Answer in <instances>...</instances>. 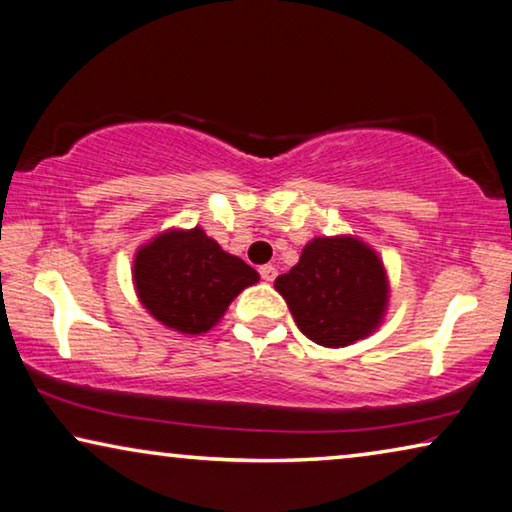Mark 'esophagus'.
<instances>
[{
  "instance_id": "1",
  "label": "esophagus",
  "mask_w": 512,
  "mask_h": 512,
  "mask_svg": "<svg viewBox=\"0 0 512 512\" xmlns=\"http://www.w3.org/2000/svg\"><path fill=\"white\" fill-rule=\"evenodd\" d=\"M258 272H261V277L265 279V281H274V277H277V268H274V265H261V268H258Z\"/></svg>"
}]
</instances>
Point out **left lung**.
<instances>
[{"label": "left lung", "instance_id": "left-lung-1", "mask_svg": "<svg viewBox=\"0 0 512 512\" xmlns=\"http://www.w3.org/2000/svg\"><path fill=\"white\" fill-rule=\"evenodd\" d=\"M311 342L348 346L379 328L388 279L374 249L355 238H314L298 265L274 281Z\"/></svg>", "mask_w": 512, "mask_h": 512}]
</instances>
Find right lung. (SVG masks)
<instances>
[{"instance_id":"1","label":"right lung","mask_w":512,"mask_h":512,"mask_svg":"<svg viewBox=\"0 0 512 512\" xmlns=\"http://www.w3.org/2000/svg\"><path fill=\"white\" fill-rule=\"evenodd\" d=\"M138 298L150 314L184 335H201L224 316L258 272L226 254L201 231H168L138 249L133 261Z\"/></svg>"}]
</instances>
